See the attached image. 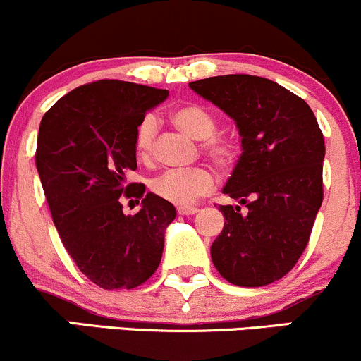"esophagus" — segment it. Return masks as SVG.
Listing matches in <instances>:
<instances>
[{"instance_id":"obj_1","label":"esophagus","mask_w":361,"mask_h":361,"mask_svg":"<svg viewBox=\"0 0 361 361\" xmlns=\"http://www.w3.org/2000/svg\"><path fill=\"white\" fill-rule=\"evenodd\" d=\"M177 213L179 214H194L197 213L196 206H177Z\"/></svg>"}]
</instances>
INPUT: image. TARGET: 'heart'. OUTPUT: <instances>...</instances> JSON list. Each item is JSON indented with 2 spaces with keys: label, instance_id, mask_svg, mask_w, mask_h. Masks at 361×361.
<instances>
[{
  "label": "heart",
  "instance_id": "obj_1",
  "mask_svg": "<svg viewBox=\"0 0 361 361\" xmlns=\"http://www.w3.org/2000/svg\"><path fill=\"white\" fill-rule=\"evenodd\" d=\"M170 121L177 128L200 141V149L206 159L220 170H228L238 160V143L232 135L218 133V117L201 104H184L170 112ZM159 121L153 114L141 117L135 131V152L145 164L152 161ZM213 173L204 167L167 170L152 182V191L173 204H189L213 189Z\"/></svg>",
  "mask_w": 361,
  "mask_h": 361
}]
</instances>
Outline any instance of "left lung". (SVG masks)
Masks as SVG:
<instances>
[{"mask_svg": "<svg viewBox=\"0 0 361 361\" xmlns=\"http://www.w3.org/2000/svg\"><path fill=\"white\" fill-rule=\"evenodd\" d=\"M189 87L232 117L244 149L224 192L245 209L220 206L214 268L232 285H269L297 264L322 204L321 128L305 100L268 78L212 76Z\"/></svg>", "mask_w": 361, "mask_h": 361, "instance_id": "left-lung-1", "label": "left lung"}]
</instances>
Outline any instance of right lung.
Instances as JSON below:
<instances>
[{
	"mask_svg": "<svg viewBox=\"0 0 361 361\" xmlns=\"http://www.w3.org/2000/svg\"><path fill=\"white\" fill-rule=\"evenodd\" d=\"M169 92L123 80L82 85L40 121L35 165L59 238L78 269L104 290H131L155 273L164 230L176 208L145 185L136 170L135 131ZM142 200L135 215L122 200Z\"/></svg>",
	"mask_w": 361,
	"mask_h": 361,
	"instance_id": "right-lung-1",
	"label": "right lung"
}]
</instances>
